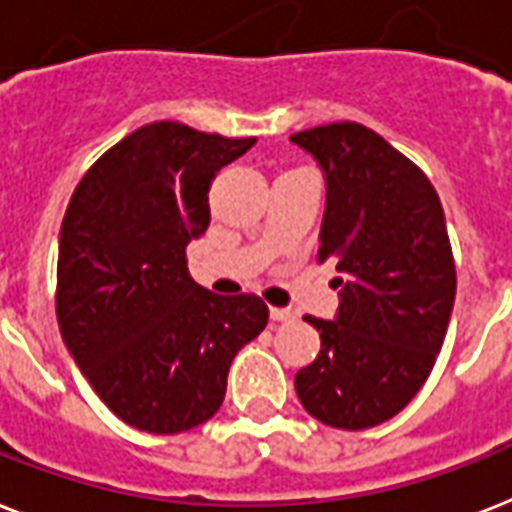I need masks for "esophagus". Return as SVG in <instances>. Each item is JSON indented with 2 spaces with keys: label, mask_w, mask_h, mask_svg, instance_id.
<instances>
[{
  "label": "esophagus",
  "mask_w": 512,
  "mask_h": 512,
  "mask_svg": "<svg viewBox=\"0 0 512 512\" xmlns=\"http://www.w3.org/2000/svg\"><path fill=\"white\" fill-rule=\"evenodd\" d=\"M292 318H294L292 310H286V307H270V321L284 323V321H292Z\"/></svg>",
  "instance_id": "1"
}]
</instances>
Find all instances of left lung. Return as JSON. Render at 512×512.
I'll use <instances>...</instances> for the list:
<instances>
[{
    "label": "left lung",
    "instance_id": "left-lung-1",
    "mask_svg": "<svg viewBox=\"0 0 512 512\" xmlns=\"http://www.w3.org/2000/svg\"><path fill=\"white\" fill-rule=\"evenodd\" d=\"M326 176L318 260L336 265L334 321L307 315L321 352L294 389L326 426L389 421L426 384L455 305V260L436 189L415 162L360 123L292 136Z\"/></svg>",
    "mask_w": 512,
    "mask_h": 512
}]
</instances>
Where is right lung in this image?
Instances as JSON below:
<instances>
[{
	"instance_id": "right-lung-1",
	"label": "right lung",
	"mask_w": 512,
	"mask_h": 512,
	"mask_svg": "<svg viewBox=\"0 0 512 512\" xmlns=\"http://www.w3.org/2000/svg\"><path fill=\"white\" fill-rule=\"evenodd\" d=\"M252 144L149 123L107 149L70 197L57 255L62 342L134 429L181 434L210 421L231 360L268 323L263 299L207 292L186 268V247L210 226L215 173Z\"/></svg>"
}]
</instances>
